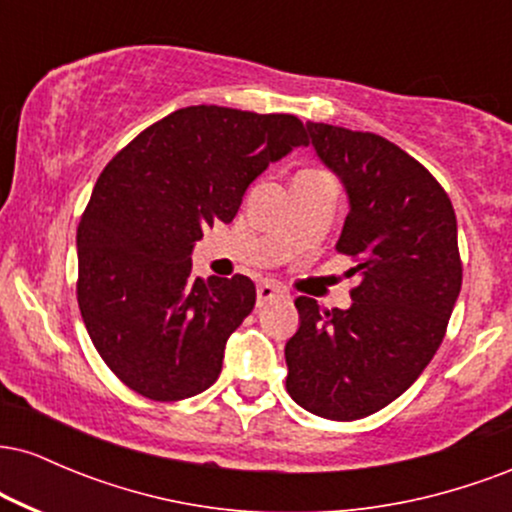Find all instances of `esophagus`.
<instances>
[{"instance_id": "1", "label": "esophagus", "mask_w": 512, "mask_h": 512, "mask_svg": "<svg viewBox=\"0 0 512 512\" xmlns=\"http://www.w3.org/2000/svg\"><path fill=\"white\" fill-rule=\"evenodd\" d=\"M286 296H289L286 289L272 284V281H262V284L257 286V305H264V303L274 301V298H286Z\"/></svg>"}]
</instances>
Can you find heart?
<instances>
[{
    "mask_svg": "<svg viewBox=\"0 0 512 512\" xmlns=\"http://www.w3.org/2000/svg\"><path fill=\"white\" fill-rule=\"evenodd\" d=\"M322 175H330L325 168H317V166H305L296 173V178H322Z\"/></svg>",
    "mask_w": 512,
    "mask_h": 512,
    "instance_id": "obj_1",
    "label": "heart"
}]
</instances>
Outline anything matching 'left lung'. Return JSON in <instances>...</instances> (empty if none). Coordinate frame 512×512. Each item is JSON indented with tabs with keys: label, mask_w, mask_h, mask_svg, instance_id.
<instances>
[{
	"label": "left lung",
	"mask_w": 512,
	"mask_h": 512,
	"mask_svg": "<svg viewBox=\"0 0 512 512\" xmlns=\"http://www.w3.org/2000/svg\"><path fill=\"white\" fill-rule=\"evenodd\" d=\"M308 132L349 192L334 250L361 281L349 310L293 301L286 390L310 414L356 421L402 395L443 342L462 286L457 219L443 185L380 134L325 122H308Z\"/></svg>",
	"instance_id": "left-lung-1"
}]
</instances>
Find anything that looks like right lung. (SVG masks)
<instances>
[{
    "mask_svg": "<svg viewBox=\"0 0 512 512\" xmlns=\"http://www.w3.org/2000/svg\"><path fill=\"white\" fill-rule=\"evenodd\" d=\"M293 146H308L296 115L192 105L103 168L76 228V301L129 390L178 402L216 383L226 339L255 308V284L192 276V245L233 221L250 182Z\"/></svg>",
    "mask_w": 512,
    "mask_h": 512,
    "instance_id": "add662e5",
    "label": "right lung"
}]
</instances>
